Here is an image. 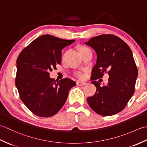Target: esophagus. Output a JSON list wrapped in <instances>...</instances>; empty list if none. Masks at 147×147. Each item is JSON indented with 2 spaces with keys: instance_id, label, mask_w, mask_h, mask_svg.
<instances>
[{
  "instance_id": "obj_1",
  "label": "esophagus",
  "mask_w": 147,
  "mask_h": 147,
  "mask_svg": "<svg viewBox=\"0 0 147 147\" xmlns=\"http://www.w3.org/2000/svg\"><path fill=\"white\" fill-rule=\"evenodd\" d=\"M76 84H77V85H78V86H82V85H85V84H86V83L85 82H81V81H78V82H76Z\"/></svg>"
}]
</instances>
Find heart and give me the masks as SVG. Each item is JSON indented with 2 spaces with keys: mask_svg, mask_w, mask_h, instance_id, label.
I'll return each instance as SVG.
<instances>
[{
  "mask_svg": "<svg viewBox=\"0 0 147 147\" xmlns=\"http://www.w3.org/2000/svg\"><path fill=\"white\" fill-rule=\"evenodd\" d=\"M87 49H88V48L86 47H80V49H79V52L84 51V50ZM76 75H77L78 76L79 78H82V77H83V74L82 73V72H78V73H77Z\"/></svg>",
  "mask_w": 147,
  "mask_h": 147,
  "instance_id": "heart-1",
  "label": "heart"
}]
</instances>
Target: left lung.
Returning a JSON list of instances; mask_svg holds the SVG:
<instances>
[{
	"label": "left lung",
	"instance_id": "obj_1",
	"mask_svg": "<svg viewBox=\"0 0 147 147\" xmlns=\"http://www.w3.org/2000/svg\"><path fill=\"white\" fill-rule=\"evenodd\" d=\"M85 43L97 55L92 78L96 91L87 98V102L96 113L104 116L114 115L123 110L135 92L138 69L131 50L123 40L112 35L93 37ZM106 71L109 82L101 87L95 80Z\"/></svg>",
	"mask_w": 147,
	"mask_h": 147
}]
</instances>
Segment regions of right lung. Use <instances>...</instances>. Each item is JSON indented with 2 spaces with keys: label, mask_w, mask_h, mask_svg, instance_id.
Segmentation results:
<instances>
[{
  "label": "right lung",
  "mask_w": 147,
  "mask_h": 147,
  "mask_svg": "<svg viewBox=\"0 0 147 147\" xmlns=\"http://www.w3.org/2000/svg\"><path fill=\"white\" fill-rule=\"evenodd\" d=\"M51 35L38 36L17 59L16 86L21 100L34 114L49 117L57 114L76 83L69 78H51L49 73L61 63V51L74 42Z\"/></svg>",
  "instance_id": "1"
}]
</instances>
